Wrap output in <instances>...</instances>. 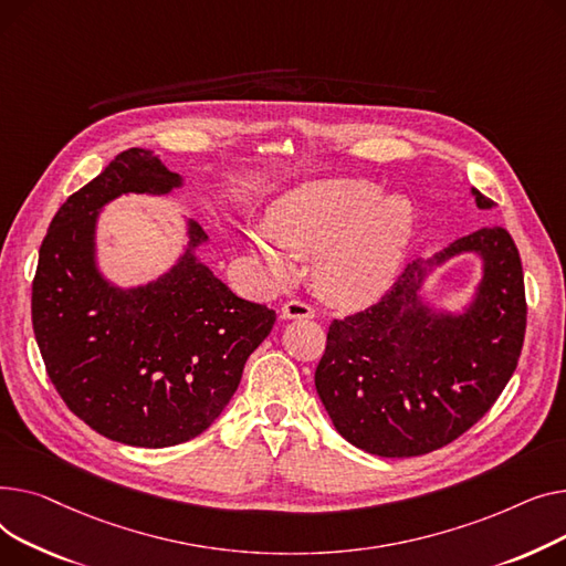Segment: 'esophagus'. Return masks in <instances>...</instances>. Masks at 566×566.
<instances>
[{"label":"esophagus","instance_id":"esophagus-1","mask_svg":"<svg viewBox=\"0 0 566 566\" xmlns=\"http://www.w3.org/2000/svg\"><path fill=\"white\" fill-rule=\"evenodd\" d=\"M281 317L283 319H313L315 311L313 306H308L302 298H290L281 306Z\"/></svg>","mask_w":566,"mask_h":566}]
</instances>
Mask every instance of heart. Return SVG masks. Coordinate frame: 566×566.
Instances as JSON below:
<instances>
[{
  "label": "heart",
  "instance_id": "obj_1",
  "mask_svg": "<svg viewBox=\"0 0 566 566\" xmlns=\"http://www.w3.org/2000/svg\"><path fill=\"white\" fill-rule=\"evenodd\" d=\"M377 197L379 189L368 182L296 189L270 212L268 235L251 232L249 249L274 279L290 272L287 253H315L313 281L326 302L370 304L400 272L416 228L409 198Z\"/></svg>",
  "mask_w": 566,
  "mask_h": 566
}]
</instances>
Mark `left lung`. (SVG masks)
<instances>
[{
  "label": "left lung",
  "instance_id": "left-lung-1",
  "mask_svg": "<svg viewBox=\"0 0 566 566\" xmlns=\"http://www.w3.org/2000/svg\"><path fill=\"white\" fill-rule=\"evenodd\" d=\"M478 208L493 206L473 189ZM461 252L483 258L474 302L461 314L419 296L431 266ZM518 249L501 226L454 240L407 264L377 304L334 319L315 370L319 400L338 434L377 457H418L471 429L512 379L525 336Z\"/></svg>",
  "mask_w": 566,
  "mask_h": 566
}]
</instances>
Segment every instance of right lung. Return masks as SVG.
Listing matches in <instances>:
<instances>
[{
	"mask_svg": "<svg viewBox=\"0 0 566 566\" xmlns=\"http://www.w3.org/2000/svg\"><path fill=\"white\" fill-rule=\"evenodd\" d=\"M180 185L150 150L116 155L54 214L31 285L33 336L61 400L125 446L166 448L206 431L276 322L196 258L208 235L193 221L185 253L157 281L123 290L99 274V210L120 193L161 196Z\"/></svg>",
	"mask_w": 566,
	"mask_h": 566,
	"instance_id": "1",
	"label": "right lung"
}]
</instances>
